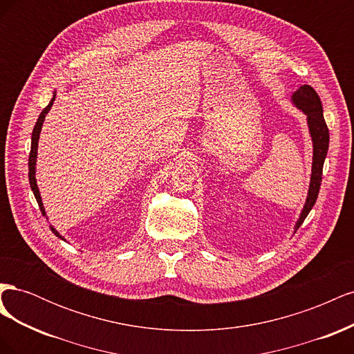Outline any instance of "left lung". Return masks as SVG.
Listing matches in <instances>:
<instances>
[{
	"instance_id": "1",
	"label": "left lung",
	"mask_w": 354,
	"mask_h": 354,
	"mask_svg": "<svg viewBox=\"0 0 354 354\" xmlns=\"http://www.w3.org/2000/svg\"><path fill=\"white\" fill-rule=\"evenodd\" d=\"M292 103L298 109H301L307 115V124L308 131L312 136L313 142V164H312V177H310V187L308 195L304 203V208L299 214V218L295 224V232L301 226L306 217L308 216L310 209L315 207L320 183H322V171L324 162L328 153L329 147V130L324 118L322 102H320L317 93L310 85H301L294 94H292Z\"/></svg>"
}]
</instances>
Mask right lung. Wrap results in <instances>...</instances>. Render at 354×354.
I'll return each instance as SVG.
<instances>
[{
	"label": "right lung",
	"mask_w": 354,
	"mask_h": 354,
	"mask_svg": "<svg viewBox=\"0 0 354 354\" xmlns=\"http://www.w3.org/2000/svg\"><path fill=\"white\" fill-rule=\"evenodd\" d=\"M55 99H56V93L53 94V99H51V102L46 106L44 109H42V112L39 113V116H38V120H37V124H35V127H34V131H32V142H30V153H29V185H30V189H32V192H34V195H35V199H37V202H38V205H39V209H41V212H42V216H46V209H44V205H42V201H41V195H39V190H38V186H37V178H35V164H37V151H38V138H39V133H41V128H42V122H44V120H46V115L48 113V111L51 109V106H53V102H55ZM50 230L56 234L57 238H60L62 241H65V238L62 236V234H59V232L53 227V226H50Z\"/></svg>",
	"instance_id": "obj_1"
}]
</instances>
